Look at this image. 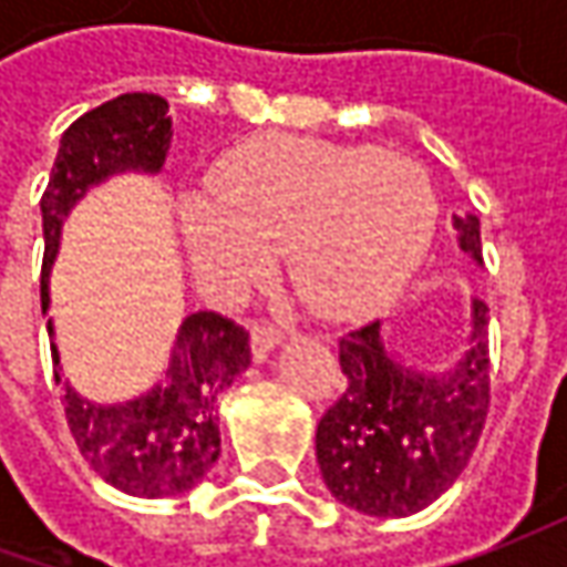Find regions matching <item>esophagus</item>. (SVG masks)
<instances>
[{
    "instance_id": "34e87169",
    "label": "esophagus",
    "mask_w": 567,
    "mask_h": 567,
    "mask_svg": "<svg viewBox=\"0 0 567 567\" xmlns=\"http://www.w3.org/2000/svg\"><path fill=\"white\" fill-rule=\"evenodd\" d=\"M277 343H280V331H277V328H271V324H251V334H249L251 360L265 362Z\"/></svg>"
}]
</instances>
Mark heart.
Here are the masks:
<instances>
[{"label": "heart", "instance_id": "obj_1", "mask_svg": "<svg viewBox=\"0 0 567 567\" xmlns=\"http://www.w3.org/2000/svg\"><path fill=\"white\" fill-rule=\"evenodd\" d=\"M210 198L183 205L188 258L210 293L236 296L287 251L296 293L331 318L398 293L439 224V195L416 161L293 135L229 151L210 173Z\"/></svg>", "mask_w": 567, "mask_h": 567}]
</instances>
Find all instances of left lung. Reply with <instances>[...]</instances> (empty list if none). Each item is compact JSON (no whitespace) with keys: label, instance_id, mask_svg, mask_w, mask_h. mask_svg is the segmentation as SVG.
Here are the masks:
<instances>
[{"label":"left lung","instance_id":"obj_1","mask_svg":"<svg viewBox=\"0 0 567 567\" xmlns=\"http://www.w3.org/2000/svg\"><path fill=\"white\" fill-rule=\"evenodd\" d=\"M457 246L483 261L480 220L454 214ZM489 306L473 299L464 357L429 375L398 362L372 321L340 338L343 394L321 416L316 454L340 505L372 517L423 512L464 473L489 413Z\"/></svg>","mask_w":567,"mask_h":567}]
</instances>
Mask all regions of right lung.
<instances>
[{
    "instance_id": "add662e5",
    "label": "right lung",
    "mask_w": 567,
    "mask_h": 567,
    "mask_svg": "<svg viewBox=\"0 0 567 567\" xmlns=\"http://www.w3.org/2000/svg\"><path fill=\"white\" fill-rule=\"evenodd\" d=\"M169 103L157 94H122L75 120L55 154L43 210V271L40 302L50 309V268L59 251L62 220L87 195V188L113 173H157L166 161L173 122ZM53 347L55 384L62 391L65 420L78 451L110 486L164 498L192 489L220 457L217 401L251 362L249 334L217 312H195L183 321L164 381L125 403L84 401L62 379L53 321L47 324Z\"/></svg>"
}]
</instances>
